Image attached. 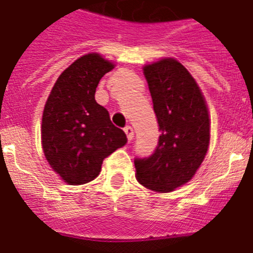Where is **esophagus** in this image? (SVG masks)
Segmentation results:
<instances>
[{
	"mask_svg": "<svg viewBox=\"0 0 253 253\" xmlns=\"http://www.w3.org/2000/svg\"><path fill=\"white\" fill-rule=\"evenodd\" d=\"M125 133H126V135H127V140H128V141H132V139H133V129H132V127H131V126H126V127H125Z\"/></svg>",
	"mask_w": 253,
	"mask_h": 253,
	"instance_id": "obj_1",
	"label": "esophagus"
}]
</instances>
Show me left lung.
<instances>
[{"label":"left lung","mask_w":253,"mask_h":253,"mask_svg":"<svg viewBox=\"0 0 253 253\" xmlns=\"http://www.w3.org/2000/svg\"><path fill=\"white\" fill-rule=\"evenodd\" d=\"M142 71L162 133L153 155L135 159L136 179L149 190L167 193L192 179L205 159L209 109L196 80L174 58H162Z\"/></svg>","instance_id":"1"}]
</instances>
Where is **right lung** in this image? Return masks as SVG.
<instances>
[{"instance_id": "1", "label": "right lung", "mask_w": 253, "mask_h": 253, "mask_svg": "<svg viewBox=\"0 0 253 253\" xmlns=\"http://www.w3.org/2000/svg\"><path fill=\"white\" fill-rule=\"evenodd\" d=\"M114 63L99 53L80 57L58 76L42 117L43 153L66 183L93 181L103 160L126 145V133L111 122L108 111L95 100L100 79Z\"/></svg>"}]
</instances>
